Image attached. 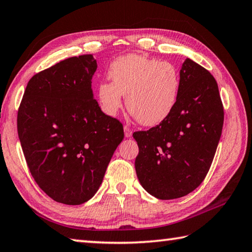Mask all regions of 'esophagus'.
Instances as JSON below:
<instances>
[{
	"mask_svg": "<svg viewBox=\"0 0 252 252\" xmlns=\"http://www.w3.org/2000/svg\"><path fill=\"white\" fill-rule=\"evenodd\" d=\"M124 132H125V137H127V138H129V137H131V135H132V130L127 126L124 127Z\"/></svg>",
	"mask_w": 252,
	"mask_h": 252,
	"instance_id": "obj_1",
	"label": "esophagus"
}]
</instances>
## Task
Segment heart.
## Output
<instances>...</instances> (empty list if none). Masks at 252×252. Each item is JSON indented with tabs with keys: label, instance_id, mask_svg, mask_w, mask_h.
Instances as JSON below:
<instances>
[{
	"label": "heart",
	"instance_id": "obj_1",
	"mask_svg": "<svg viewBox=\"0 0 252 252\" xmlns=\"http://www.w3.org/2000/svg\"><path fill=\"white\" fill-rule=\"evenodd\" d=\"M108 77L112 82L99 83L97 95L110 115L123 106V95H127L128 112L145 126L162 123L177 105L181 78L172 63L127 55L113 61Z\"/></svg>",
	"mask_w": 252,
	"mask_h": 252
}]
</instances>
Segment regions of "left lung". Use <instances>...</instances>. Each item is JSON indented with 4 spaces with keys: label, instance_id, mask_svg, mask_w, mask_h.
Wrapping results in <instances>:
<instances>
[{
    "label": "left lung",
    "instance_id": "left-lung-1",
    "mask_svg": "<svg viewBox=\"0 0 252 252\" xmlns=\"http://www.w3.org/2000/svg\"><path fill=\"white\" fill-rule=\"evenodd\" d=\"M177 105L149 130L135 131L139 147L135 168L141 187L159 200L188 195L214 159L224 124V107L214 77L187 58L180 70Z\"/></svg>",
    "mask_w": 252,
    "mask_h": 252
}]
</instances>
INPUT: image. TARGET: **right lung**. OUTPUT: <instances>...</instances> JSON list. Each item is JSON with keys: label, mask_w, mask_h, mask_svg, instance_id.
I'll return each mask as SVG.
<instances>
[{"label": "right lung", "mask_w": 252, "mask_h": 252, "mask_svg": "<svg viewBox=\"0 0 252 252\" xmlns=\"http://www.w3.org/2000/svg\"><path fill=\"white\" fill-rule=\"evenodd\" d=\"M97 63L71 57L36 73L17 113V132L32 178L52 200L80 205L101 185L124 138L122 123L104 114L93 96Z\"/></svg>", "instance_id": "right-lung-1"}]
</instances>
